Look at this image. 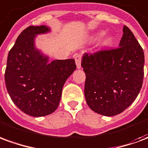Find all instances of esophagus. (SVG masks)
<instances>
[{"instance_id":"1","label":"esophagus","mask_w":148,"mask_h":148,"mask_svg":"<svg viewBox=\"0 0 148 148\" xmlns=\"http://www.w3.org/2000/svg\"><path fill=\"white\" fill-rule=\"evenodd\" d=\"M81 61H82V56L81 55H75V63L77 66V69H81Z\"/></svg>"}]
</instances>
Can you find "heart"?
I'll use <instances>...</instances> for the list:
<instances>
[{
	"mask_svg": "<svg viewBox=\"0 0 148 148\" xmlns=\"http://www.w3.org/2000/svg\"><path fill=\"white\" fill-rule=\"evenodd\" d=\"M106 34V32L104 30H101L97 32L96 33H94L92 36V40L95 41V40H97V39H101V37ZM113 36L112 35H108L106 36L104 39L100 42V43L97 46V50H103V49L107 48L108 47L111 45L112 42H113Z\"/></svg>",
	"mask_w": 148,
	"mask_h": 148,
	"instance_id": "1",
	"label": "heart"
}]
</instances>
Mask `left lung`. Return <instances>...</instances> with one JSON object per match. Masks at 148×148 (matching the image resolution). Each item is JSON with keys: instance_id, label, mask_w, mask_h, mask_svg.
I'll return each mask as SVG.
<instances>
[{"instance_id": "1", "label": "left lung", "mask_w": 148, "mask_h": 148, "mask_svg": "<svg viewBox=\"0 0 148 148\" xmlns=\"http://www.w3.org/2000/svg\"><path fill=\"white\" fill-rule=\"evenodd\" d=\"M143 66V49L130 29L124 26L118 48L85 54L82 58L87 105L106 116L124 111L141 90Z\"/></svg>"}]
</instances>
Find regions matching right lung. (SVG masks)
Returning <instances> with one entry per match:
<instances>
[{
    "label": "right lung",
    "instance_id": "add662e5",
    "mask_svg": "<svg viewBox=\"0 0 148 148\" xmlns=\"http://www.w3.org/2000/svg\"><path fill=\"white\" fill-rule=\"evenodd\" d=\"M51 32L47 25L30 26L17 37L8 53L5 80L12 101L24 113L39 117L58 108L66 81L76 70L74 58L50 62L36 47L39 35Z\"/></svg>",
    "mask_w": 148,
    "mask_h": 148
}]
</instances>
